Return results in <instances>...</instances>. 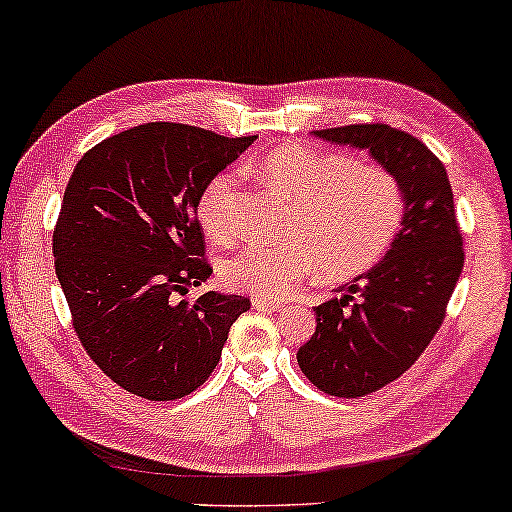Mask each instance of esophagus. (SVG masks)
I'll use <instances>...</instances> for the list:
<instances>
[{"instance_id":"obj_1","label":"esophagus","mask_w":512,"mask_h":512,"mask_svg":"<svg viewBox=\"0 0 512 512\" xmlns=\"http://www.w3.org/2000/svg\"><path fill=\"white\" fill-rule=\"evenodd\" d=\"M251 304H254V308H258V311H261V308H263V311H282V308H285V304H280V301L263 299V296H256Z\"/></svg>"}]
</instances>
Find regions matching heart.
<instances>
[{
    "label": "heart",
    "mask_w": 512,
    "mask_h": 512,
    "mask_svg": "<svg viewBox=\"0 0 512 512\" xmlns=\"http://www.w3.org/2000/svg\"><path fill=\"white\" fill-rule=\"evenodd\" d=\"M251 173L292 204V216L282 232L287 242L246 244L227 258L220 275L230 289L287 299L318 270L330 280L361 275L401 230L403 187L380 163L285 144L256 161ZM237 189V173H220L201 192L197 216L213 242L235 237Z\"/></svg>",
    "instance_id": "1"
}]
</instances>
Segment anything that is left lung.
I'll return each instance as SVG.
<instances>
[{
	"instance_id": "8db88e82",
	"label": "left lung",
	"mask_w": 512,
	"mask_h": 512,
	"mask_svg": "<svg viewBox=\"0 0 512 512\" xmlns=\"http://www.w3.org/2000/svg\"><path fill=\"white\" fill-rule=\"evenodd\" d=\"M363 149L403 187V223L380 263L344 294L315 306V334L296 361L315 387L356 399L387 387L420 358L444 323L465 263L444 163L408 132L382 123L313 132Z\"/></svg>"
}]
</instances>
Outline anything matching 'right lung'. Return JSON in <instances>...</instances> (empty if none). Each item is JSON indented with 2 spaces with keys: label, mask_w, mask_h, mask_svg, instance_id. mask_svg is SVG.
I'll use <instances>...</instances> for the list:
<instances>
[{
  "label": "right lung",
  "mask_w": 512,
  "mask_h": 512,
  "mask_svg": "<svg viewBox=\"0 0 512 512\" xmlns=\"http://www.w3.org/2000/svg\"><path fill=\"white\" fill-rule=\"evenodd\" d=\"M254 140L144 123L92 147L68 180L54 227L56 277L87 356L130 394H192L249 311L246 296H182L213 273L197 218L201 192Z\"/></svg>",
  "instance_id": "1"
}]
</instances>
